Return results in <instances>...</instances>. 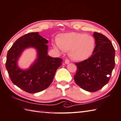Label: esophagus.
<instances>
[{
	"label": "esophagus",
	"instance_id": "esophagus-1",
	"mask_svg": "<svg viewBox=\"0 0 121 121\" xmlns=\"http://www.w3.org/2000/svg\"><path fill=\"white\" fill-rule=\"evenodd\" d=\"M65 63L66 65L69 64V63H70V61H69V60H68V59H65Z\"/></svg>",
	"mask_w": 121,
	"mask_h": 121
}]
</instances>
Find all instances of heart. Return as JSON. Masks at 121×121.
<instances>
[{"mask_svg": "<svg viewBox=\"0 0 121 121\" xmlns=\"http://www.w3.org/2000/svg\"><path fill=\"white\" fill-rule=\"evenodd\" d=\"M53 48L56 51H69L73 60H85L91 56L95 45V39L91 35L79 33H69L61 35Z\"/></svg>", "mask_w": 121, "mask_h": 121, "instance_id": "b5f03b06", "label": "heart"}]
</instances>
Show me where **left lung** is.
Returning <instances> with one entry per match:
<instances>
[{
    "label": "left lung",
    "instance_id": "left-lung-1",
    "mask_svg": "<svg viewBox=\"0 0 121 121\" xmlns=\"http://www.w3.org/2000/svg\"><path fill=\"white\" fill-rule=\"evenodd\" d=\"M96 46L93 55L87 60L76 63L74 76L77 85L89 92L98 91L108 82L115 67V49L109 39L94 32Z\"/></svg>",
    "mask_w": 121,
    "mask_h": 121
}]
</instances>
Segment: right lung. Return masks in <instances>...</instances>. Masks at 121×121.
<instances>
[{
  "instance_id": "obj_1",
  "label": "right lung",
  "mask_w": 121,
  "mask_h": 121,
  "mask_svg": "<svg viewBox=\"0 0 121 121\" xmlns=\"http://www.w3.org/2000/svg\"><path fill=\"white\" fill-rule=\"evenodd\" d=\"M48 40L38 32L30 33L21 36L8 50L6 68L14 85L28 93H36L47 89L53 81L62 60L48 55ZM33 47L37 52V58L27 69L19 68L17 61L24 49Z\"/></svg>"
}]
</instances>
